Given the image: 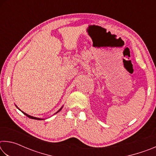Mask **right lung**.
Returning a JSON list of instances; mask_svg holds the SVG:
<instances>
[{"instance_id":"obj_1","label":"right lung","mask_w":156,"mask_h":156,"mask_svg":"<svg viewBox=\"0 0 156 156\" xmlns=\"http://www.w3.org/2000/svg\"><path fill=\"white\" fill-rule=\"evenodd\" d=\"M61 109H62V108H61ZM60 109L59 111H60ZM59 111H58V112H59ZM23 113H24V114H25L26 116H27V117L30 118H31V119H34V120H41V118H36V117H33V116L29 115L27 114V113H24V112H23Z\"/></svg>"}]
</instances>
